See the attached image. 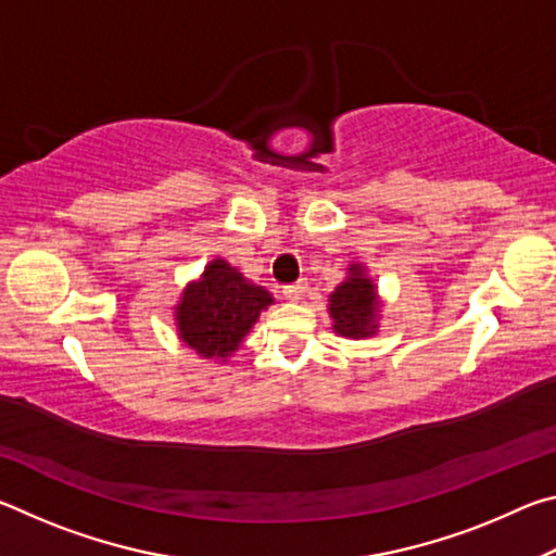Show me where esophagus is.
<instances>
[{
	"label": "esophagus",
	"mask_w": 556,
	"mask_h": 556,
	"mask_svg": "<svg viewBox=\"0 0 556 556\" xmlns=\"http://www.w3.org/2000/svg\"><path fill=\"white\" fill-rule=\"evenodd\" d=\"M281 294H285L289 301H299V299H304V294H306V285H304V281H296V285H287L285 289H281Z\"/></svg>",
	"instance_id": "obj_1"
}]
</instances>
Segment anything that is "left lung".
Wrapping results in <instances>:
<instances>
[{
	"mask_svg": "<svg viewBox=\"0 0 556 556\" xmlns=\"http://www.w3.org/2000/svg\"><path fill=\"white\" fill-rule=\"evenodd\" d=\"M380 306L378 287L365 275L363 265L348 267V277L328 296L333 331L343 338H355V341L378 333Z\"/></svg>",
	"mask_w": 556,
	"mask_h": 556,
	"instance_id": "8db88e82",
	"label": "left lung"
}]
</instances>
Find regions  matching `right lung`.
<instances>
[{
  "instance_id": "add662e5",
  "label": "right lung",
  "mask_w": 556,
  "mask_h": 556,
  "mask_svg": "<svg viewBox=\"0 0 556 556\" xmlns=\"http://www.w3.org/2000/svg\"><path fill=\"white\" fill-rule=\"evenodd\" d=\"M269 304L275 299L267 289L252 285L218 257L205 265L199 281L184 289L176 304L178 338L201 357L225 363Z\"/></svg>"
}]
</instances>
